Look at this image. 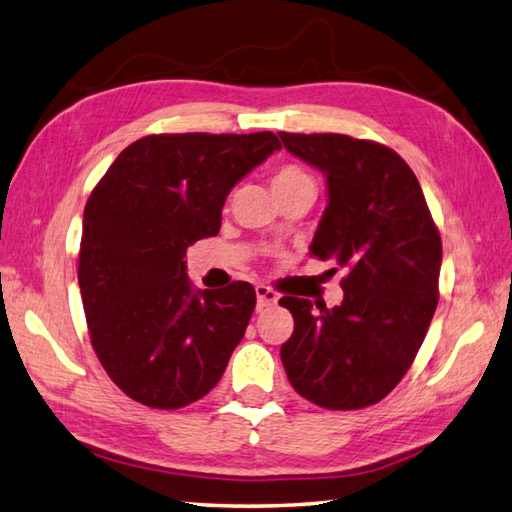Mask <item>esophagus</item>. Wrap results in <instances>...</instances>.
I'll return each mask as SVG.
<instances>
[{
	"mask_svg": "<svg viewBox=\"0 0 512 512\" xmlns=\"http://www.w3.org/2000/svg\"><path fill=\"white\" fill-rule=\"evenodd\" d=\"M278 301V294L267 285H256V307L258 310H265V307H272Z\"/></svg>",
	"mask_w": 512,
	"mask_h": 512,
	"instance_id": "esophagus-1",
	"label": "esophagus"
}]
</instances>
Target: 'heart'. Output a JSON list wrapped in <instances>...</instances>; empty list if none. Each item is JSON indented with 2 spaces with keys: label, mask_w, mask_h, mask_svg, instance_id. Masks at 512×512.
<instances>
[{
  "label": "heart",
  "mask_w": 512,
  "mask_h": 512,
  "mask_svg": "<svg viewBox=\"0 0 512 512\" xmlns=\"http://www.w3.org/2000/svg\"><path fill=\"white\" fill-rule=\"evenodd\" d=\"M312 180L310 176L303 169H298L294 165H285L281 169L274 171L272 176V187H274V194L276 191H285V189H292L296 185H301V182Z\"/></svg>",
  "instance_id": "1"
}]
</instances>
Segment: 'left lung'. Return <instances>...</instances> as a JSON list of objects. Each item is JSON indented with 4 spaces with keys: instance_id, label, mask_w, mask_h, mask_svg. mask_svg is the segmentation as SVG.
<instances>
[{
    "instance_id": "left-lung-1",
    "label": "left lung",
    "mask_w": 512,
    "mask_h": 512,
    "mask_svg": "<svg viewBox=\"0 0 512 512\" xmlns=\"http://www.w3.org/2000/svg\"><path fill=\"white\" fill-rule=\"evenodd\" d=\"M327 176L310 254L345 269L327 310L283 296L294 332L281 347L292 388L327 410H359L397 388L439 301L441 236L417 176L397 151L341 133H278Z\"/></svg>"
}]
</instances>
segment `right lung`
<instances>
[{"label": "right lung", "mask_w": 512, "mask_h": 512, "mask_svg": "<svg viewBox=\"0 0 512 512\" xmlns=\"http://www.w3.org/2000/svg\"><path fill=\"white\" fill-rule=\"evenodd\" d=\"M276 149L272 131L144 136L86 200L77 281L91 345L142 406L178 410L205 397L245 336L254 287L194 292L185 252L218 234L231 187Z\"/></svg>", "instance_id": "1"}]
</instances>
